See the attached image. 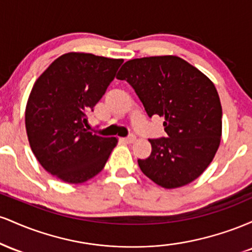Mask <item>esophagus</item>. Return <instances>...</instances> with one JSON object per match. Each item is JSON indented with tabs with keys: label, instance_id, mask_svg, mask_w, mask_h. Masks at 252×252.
Wrapping results in <instances>:
<instances>
[{
	"label": "esophagus",
	"instance_id": "1",
	"mask_svg": "<svg viewBox=\"0 0 252 252\" xmlns=\"http://www.w3.org/2000/svg\"><path fill=\"white\" fill-rule=\"evenodd\" d=\"M122 141H123L124 143H134L135 141H136V136L130 135V136H128V137L122 138Z\"/></svg>",
	"mask_w": 252,
	"mask_h": 252
}]
</instances>
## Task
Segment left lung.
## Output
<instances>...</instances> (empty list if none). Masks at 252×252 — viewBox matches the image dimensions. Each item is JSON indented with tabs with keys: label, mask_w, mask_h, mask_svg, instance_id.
<instances>
[{
	"label": "left lung",
	"mask_w": 252,
	"mask_h": 252,
	"mask_svg": "<svg viewBox=\"0 0 252 252\" xmlns=\"http://www.w3.org/2000/svg\"><path fill=\"white\" fill-rule=\"evenodd\" d=\"M117 79L135 90L149 117H164L167 137L150 138L152 153L137 162L164 189L185 186L209 167L221 136V105L215 84L175 56L132 59Z\"/></svg>",
	"instance_id": "left-lung-1"
}]
</instances>
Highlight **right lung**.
I'll use <instances>...</instances> for the list:
<instances>
[{
	"instance_id": "1",
	"label": "right lung",
	"mask_w": 252,
	"mask_h": 252,
	"mask_svg": "<svg viewBox=\"0 0 252 252\" xmlns=\"http://www.w3.org/2000/svg\"><path fill=\"white\" fill-rule=\"evenodd\" d=\"M123 59L63 54L37 78L26 106V130L40 164L67 184H82L105 166L116 137L85 128Z\"/></svg>"
}]
</instances>
